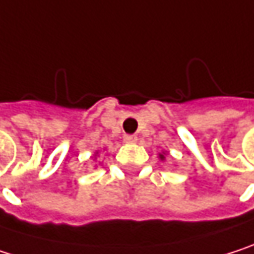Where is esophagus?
Masks as SVG:
<instances>
[{"label":"esophagus","mask_w":254,"mask_h":254,"mask_svg":"<svg viewBox=\"0 0 254 254\" xmlns=\"http://www.w3.org/2000/svg\"><path fill=\"white\" fill-rule=\"evenodd\" d=\"M137 140V137L134 134H124V142L127 143H134Z\"/></svg>","instance_id":"obj_1"}]
</instances>
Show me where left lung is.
Listing matches in <instances>:
<instances>
[{
    "instance_id": "1",
    "label": "left lung",
    "mask_w": 254,
    "mask_h": 254,
    "mask_svg": "<svg viewBox=\"0 0 254 254\" xmlns=\"http://www.w3.org/2000/svg\"><path fill=\"white\" fill-rule=\"evenodd\" d=\"M160 158H161V160H164V155H160Z\"/></svg>"
}]
</instances>
